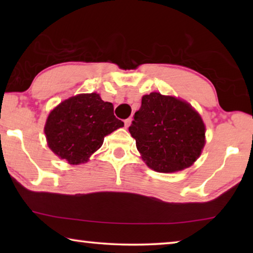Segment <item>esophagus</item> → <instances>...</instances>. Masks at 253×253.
Instances as JSON below:
<instances>
[{"label": "esophagus", "mask_w": 253, "mask_h": 253, "mask_svg": "<svg viewBox=\"0 0 253 253\" xmlns=\"http://www.w3.org/2000/svg\"><path fill=\"white\" fill-rule=\"evenodd\" d=\"M130 124H131V118H127V119H125V127L127 128V127H129L130 126Z\"/></svg>", "instance_id": "34e87169"}]
</instances>
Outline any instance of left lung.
<instances>
[{
	"label": "left lung",
	"mask_w": 253,
	"mask_h": 253,
	"mask_svg": "<svg viewBox=\"0 0 253 253\" xmlns=\"http://www.w3.org/2000/svg\"><path fill=\"white\" fill-rule=\"evenodd\" d=\"M129 132L147 166L161 173L190 168L205 145V125L198 111L160 92L143 96Z\"/></svg>",
	"instance_id": "1"
}]
</instances>
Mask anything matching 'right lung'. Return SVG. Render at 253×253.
Returning <instances> with one entry per match:
<instances>
[{"instance_id":"add662e5","label":"right lung","mask_w":253,"mask_h":253,"mask_svg":"<svg viewBox=\"0 0 253 253\" xmlns=\"http://www.w3.org/2000/svg\"><path fill=\"white\" fill-rule=\"evenodd\" d=\"M124 126L111 102L96 92L80 93L51 110L44 126L49 148L69 164L85 163L101 147L105 136Z\"/></svg>"}]
</instances>
